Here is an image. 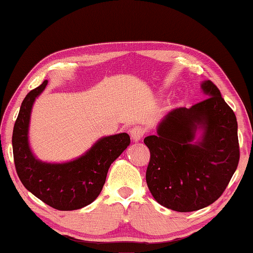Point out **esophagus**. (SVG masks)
<instances>
[{
    "mask_svg": "<svg viewBox=\"0 0 253 253\" xmlns=\"http://www.w3.org/2000/svg\"><path fill=\"white\" fill-rule=\"evenodd\" d=\"M145 133H146V129L141 126H137L130 130V134L134 141H138L139 139H141Z\"/></svg>",
    "mask_w": 253,
    "mask_h": 253,
    "instance_id": "esophagus-1",
    "label": "esophagus"
}]
</instances>
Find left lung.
<instances>
[{
	"instance_id": "obj_1",
	"label": "left lung",
	"mask_w": 253,
	"mask_h": 253,
	"mask_svg": "<svg viewBox=\"0 0 253 253\" xmlns=\"http://www.w3.org/2000/svg\"><path fill=\"white\" fill-rule=\"evenodd\" d=\"M202 87L209 98L191 108L171 110L158 134L144 139L151 154L148 189L159 204L177 212L204 209L219 199L240 161L234 110L213 82H204ZM198 126L206 132L202 142L192 144Z\"/></svg>"
}]
</instances>
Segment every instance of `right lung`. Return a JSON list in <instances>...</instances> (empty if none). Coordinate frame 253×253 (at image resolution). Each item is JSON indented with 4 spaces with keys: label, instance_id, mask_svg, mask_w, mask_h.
I'll return each instance as SVG.
<instances>
[{
    "label": "right lung",
    "instance_id": "add662e5",
    "mask_svg": "<svg viewBox=\"0 0 253 253\" xmlns=\"http://www.w3.org/2000/svg\"><path fill=\"white\" fill-rule=\"evenodd\" d=\"M47 81L27 93L12 132L13 161L23 185L44 204L58 211L79 210L100 195L110 165L129 146L127 133L105 137L83 157L67 164H44L37 160L27 143L30 114L34 100Z\"/></svg>",
    "mask_w": 253,
    "mask_h": 253
}]
</instances>
